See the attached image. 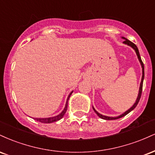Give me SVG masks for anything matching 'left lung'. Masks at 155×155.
I'll return each instance as SVG.
<instances>
[{
  "label": "left lung",
  "mask_w": 155,
  "mask_h": 155,
  "mask_svg": "<svg viewBox=\"0 0 155 155\" xmlns=\"http://www.w3.org/2000/svg\"><path fill=\"white\" fill-rule=\"evenodd\" d=\"M122 38L124 39V41H123V44H127V45L130 46V47H131L133 48V49H134L135 51H136L137 56H138V60H139L140 65H141V67H142V78H141V81H140V87H139V92H138V97H137V99L136 101V103H135L134 104H133V106L131 107L130 108H129L127 111H126L124 113L120 115V116L118 117H107V116H104V115H102L101 114H99L98 112H97L96 110L95 109V108L92 107L93 108V110L95 111V112L96 114H97V115L100 118L103 119V120H117V119H120L121 117H124L125 115H127V114L130 113L131 111H133V109H134L136 107V106L138 105V102H139L140 101V96H141V92H142V88H143V79H144V65H143V62H142L141 60V58H140V54H139V51H138V47H136V45L135 44H133V42H131L130 41H129L128 39L125 38L124 37H122Z\"/></svg>",
  "instance_id": "1"
}]
</instances>
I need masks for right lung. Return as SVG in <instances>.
Returning a JSON list of instances; mask_svg holds the SVG:
<instances>
[{
  "label": "right lung",
  "instance_id": "right-lung-1",
  "mask_svg": "<svg viewBox=\"0 0 155 155\" xmlns=\"http://www.w3.org/2000/svg\"><path fill=\"white\" fill-rule=\"evenodd\" d=\"M73 93V91L69 94L68 97L67 98V101H66V104H65V106L64 108L63 111L60 114L57 115L55 117H48V118H34L35 120L38 121V122H42V123H51V122H57V121L60 120V119H62L64 115H65V112L67 111V108H68V100L70 98V96L71 95V94Z\"/></svg>",
  "mask_w": 155,
  "mask_h": 155
}]
</instances>
